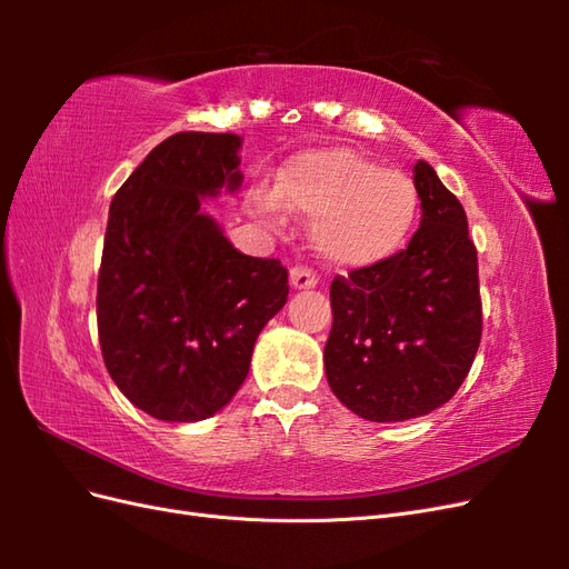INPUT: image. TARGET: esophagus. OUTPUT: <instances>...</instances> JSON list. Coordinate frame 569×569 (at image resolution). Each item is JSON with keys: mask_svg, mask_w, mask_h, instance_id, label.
Listing matches in <instances>:
<instances>
[{"mask_svg": "<svg viewBox=\"0 0 569 569\" xmlns=\"http://www.w3.org/2000/svg\"><path fill=\"white\" fill-rule=\"evenodd\" d=\"M289 280L295 289H313L318 284V274L311 268L295 266L289 270Z\"/></svg>", "mask_w": 569, "mask_h": 569, "instance_id": "obj_1", "label": "esophagus"}]
</instances>
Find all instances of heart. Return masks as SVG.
Wrapping results in <instances>:
<instances>
[{
  "instance_id": "b5f03b06",
  "label": "heart",
  "mask_w": 569,
  "mask_h": 569,
  "mask_svg": "<svg viewBox=\"0 0 569 569\" xmlns=\"http://www.w3.org/2000/svg\"><path fill=\"white\" fill-rule=\"evenodd\" d=\"M253 213L272 228L284 206L316 218L313 242L337 266L363 268L399 251L416 226L418 187L353 149L330 147L299 153L282 173L278 192L256 189Z\"/></svg>"
}]
</instances>
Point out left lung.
<instances>
[{"label": "left lung", "instance_id": "obj_1", "mask_svg": "<svg viewBox=\"0 0 569 569\" xmlns=\"http://www.w3.org/2000/svg\"><path fill=\"white\" fill-rule=\"evenodd\" d=\"M422 220L403 251L330 287L325 372L337 399L372 422L443 406L468 377L481 339L477 249L462 203L435 168H412Z\"/></svg>", "mask_w": 569, "mask_h": 569}]
</instances>
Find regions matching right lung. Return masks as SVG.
I'll list each match as a JSON object with an SVG mask.
<instances>
[{
  "mask_svg": "<svg viewBox=\"0 0 569 569\" xmlns=\"http://www.w3.org/2000/svg\"><path fill=\"white\" fill-rule=\"evenodd\" d=\"M242 140L178 132L132 170L109 209L97 280L101 356L130 403L168 422L228 406L256 337L287 303L278 258L239 253L201 197L242 184Z\"/></svg>",
  "mask_w": 569,
  "mask_h": 569,
  "instance_id": "obj_1",
  "label": "right lung"
}]
</instances>
